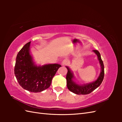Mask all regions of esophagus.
I'll use <instances>...</instances> for the list:
<instances>
[{"label":"esophagus","instance_id":"esophagus-1","mask_svg":"<svg viewBox=\"0 0 122 122\" xmlns=\"http://www.w3.org/2000/svg\"><path fill=\"white\" fill-rule=\"evenodd\" d=\"M68 64V61L66 59H64L62 62V66H66Z\"/></svg>","mask_w":122,"mask_h":122}]
</instances>
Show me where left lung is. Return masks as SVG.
<instances>
[{
	"mask_svg": "<svg viewBox=\"0 0 122 122\" xmlns=\"http://www.w3.org/2000/svg\"><path fill=\"white\" fill-rule=\"evenodd\" d=\"M93 51L97 55L101 67V72L100 76H98L97 79L94 82L90 83H87L86 84H84L83 85H80L76 84L72 80V79L74 77L73 73H72L71 70L69 69L68 67L66 66V68L68 69V73H67L66 76L67 87H68V89L70 91L75 93V94L79 95H85L90 94V93H91L92 91H93L100 86L101 84L102 83L103 79H104V67L102 60L101 59V54L97 50H94Z\"/></svg>",
	"mask_w": 122,
	"mask_h": 122,
	"instance_id": "left-lung-1",
	"label": "left lung"
}]
</instances>
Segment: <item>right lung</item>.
Segmentation results:
<instances>
[{
  "label": "right lung",
  "instance_id": "right-lung-1",
  "mask_svg": "<svg viewBox=\"0 0 122 122\" xmlns=\"http://www.w3.org/2000/svg\"><path fill=\"white\" fill-rule=\"evenodd\" d=\"M31 42L18 52L15 66V74L20 86L31 92H40L50 87L53 77L61 66L58 64L37 66L29 53Z\"/></svg>",
  "mask_w": 122,
  "mask_h": 122
}]
</instances>
